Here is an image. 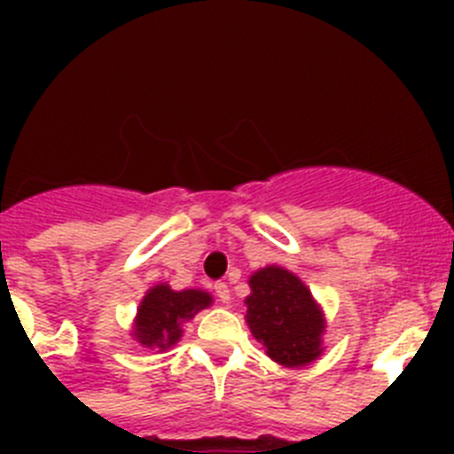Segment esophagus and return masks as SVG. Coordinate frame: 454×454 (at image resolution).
I'll list each match as a JSON object with an SVG mask.
<instances>
[{"label": "esophagus", "instance_id": "obj_1", "mask_svg": "<svg viewBox=\"0 0 454 454\" xmlns=\"http://www.w3.org/2000/svg\"><path fill=\"white\" fill-rule=\"evenodd\" d=\"M215 295H218L220 298V302H230L231 300V295H230V286H227V282H215Z\"/></svg>", "mask_w": 454, "mask_h": 454}]
</instances>
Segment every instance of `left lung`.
I'll return each instance as SVG.
<instances>
[{
	"instance_id": "8db88e82",
	"label": "left lung",
	"mask_w": 454,
	"mask_h": 454,
	"mask_svg": "<svg viewBox=\"0 0 454 454\" xmlns=\"http://www.w3.org/2000/svg\"><path fill=\"white\" fill-rule=\"evenodd\" d=\"M247 325L266 355L282 366H304L320 355L323 314L309 288L284 268H263L250 277Z\"/></svg>"
}]
</instances>
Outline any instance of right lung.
<instances>
[{"instance_id":"1","label":"right lung","mask_w":454,"mask_h":454,"mask_svg":"<svg viewBox=\"0 0 454 454\" xmlns=\"http://www.w3.org/2000/svg\"><path fill=\"white\" fill-rule=\"evenodd\" d=\"M211 304V295L204 291H172L170 286L150 288L138 309L134 336L143 348L166 350L182 336V323L192 318L200 309Z\"/></svg>"}]
</instances>
